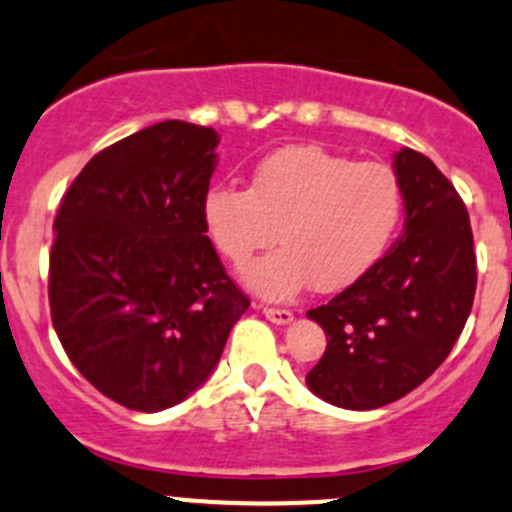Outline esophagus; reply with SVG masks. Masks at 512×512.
I'll list each match as a JSON object with an SVG mask.
<instances>
[{"label":"esophagus","instance_id":"1","mask_svg":"<svg viewBox=\"0 0 512 512\" xmlns=\"http://www.w3.org/2000/svg\"><path fill=\"white\" fill-rule=\"evenodd\" d=\"M262 314H265L272 324H289L294 319V314L289 312V309L280 307H262Z\"/></svg>","mask_w":512,"mask_h":512}]
</instances>
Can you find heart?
Segmentation results:
<instances>
[{"instance_id":"heart-1","label":"heart","mask_w":512,"mask_h":512,"mask_svg":"<svg viewBox=\"0 0 512 512\" xmlns=\"http://www.w3.org/2000/svg\"><path fill=\"white\" fill-rule=\"evenodd\" d=\"M404 220V190L391 168L356 163L319 146H287L257 163L250 188L218 183L203 195V227L215 250L245 265L242 280L267 299L307 287L342 292L389 252Z\"/></svg>"}]
</instances>
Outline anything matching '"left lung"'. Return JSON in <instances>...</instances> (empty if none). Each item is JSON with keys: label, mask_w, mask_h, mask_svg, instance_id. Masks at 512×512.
I'll return each mask as SVG.
<instances>
[{"label": "left lung", "mask_w": 512, "mask_h": 512, "mask_svg": "<svg viewBox=\"0 0 512 512\" xmlns=\"http://www.w3.org/2000/svg\"><path fill=\"white\" fill-rule=\"evenodd\" d=\"M394 170L404 190V235L364 280L307 312L327 334L307 386L352 411L379 409L423 384L451 354L476 297L461 195L411 148L396 153Z\"/></svg>", "instance_id": "1"}]
</instances>
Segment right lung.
<instances>
[{"label": "right lung", "mask_w": 512, "mask_h": 512, "mask_svg": "<svg viewBox=\"0 0 512 512\" xmlns=\"http://www.w3.org/2000/svg\"><path fill=\"white\" fill-rule=\"evenodd\" d=\"M215 146L195 123L143 128L96 153L56 213L51 322L71 364L126 409L188 399L250 307L203 227Z\"/></svg>", "instance_id": "1"}]
</instances>
